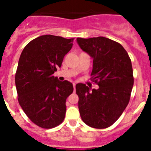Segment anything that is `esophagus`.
<instances>
[{
  "label": "esophagus",
  "instance_id": "1",
  "mask_svg": "<svg viewBox=\"0 0 151 151\" xmlns=\"http://www.w3.org/2000/svg\"><path fill=\"white\" fill-rule=\"evenodd\" d=\"M73 88H74V91H76V84L73 83Z\"/></svg>",
  "mask_w": 151,
  "mask_h": 151
}]
</instances>
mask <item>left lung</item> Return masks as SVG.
<instances>
[{
    "instance_id": "obj_1",
    "label": "left lung",
    "mask_w": 151,
    "mask_h": 151,
    "mask_svg": "<svg viewBox=\"0 0 151 151\" xmlns=\"http://www.w3.org/2000/svg\"><path fill=\"white\" fill-rule=\"evenodd\" d=\"M77 42L93 58L91 81L99 86L91 91L85 84L76 85L80 116L90 127L106 129L129 104L134 84L130 57L120 44L105 37L78 38Z\"/></svg>"
}]
</instances>
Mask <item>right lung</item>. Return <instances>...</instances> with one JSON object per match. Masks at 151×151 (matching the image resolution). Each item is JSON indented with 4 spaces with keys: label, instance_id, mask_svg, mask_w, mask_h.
Listing matches in <instances>:
<instances>
[{
    "label": "right lung",
    "instance_id": "obj_1",
    "mask_svg": "<svg viewBox=\"0 0 151 151\" xmlns=\"http://www.w3.org/2000/svg\"><path fill=\"white\" fill-rule=\"evenodd\" d=\"M73 40L39 36L24 47L19 60L15 76L19 104L29 119L43 129L56 127L65 118L73 84L60 82L53 74L71 50Z\"/></svg>",
    "mask_w": 151,
    "mask_h": 151
}]
</instances>
